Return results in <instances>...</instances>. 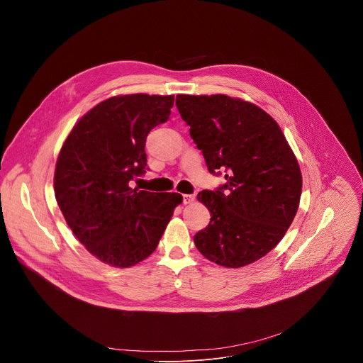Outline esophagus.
Returning a JSON list of instances; mask_svg holds the SVG:
<instances>
[{"label":"esophagus","instance_id":"obj_1","mask_svg":"<svg viewBox=\"0 0 363 363\" xmlns=\"http://www.w3.org/2000/svg\"><path fill=\"white\" fill-rule=\"evenodd\" d=\"M195 201V195H192V194H184L182 195V202L184 203H192Z\"/></svg>","mask_w":363,"mask_h":363}]
</instances>
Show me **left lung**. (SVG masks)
<instances>
[{
	"instance_id": "8db88e82",
	"label": "left lung",
	"mask_w": 363,
	"mask_h": 363,
	"mask_svg": "<svg viewBox=\"0 0 363 363\" xmlns=\"http://www.w3.org/2000/svg\"><path fill=\"white\" fill-rule=\"evenodd\" d=\"M177 108L213 175L227 182L198 194L211 221L194 235L198 251L230 269L257 262L290 227L301 195V174L276 121L225 94H178Z\"/></svg>"
}]
</instances>
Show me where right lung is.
<instances>
[{"label": "right lung", "mask_w": 363, "mask_h": 363, "mask_svg": "<svg viewBox=\"0 0 363 363\" xmlns=\"http://www.w3.org/2000/svg\"><path fill=\"white\" fill-rule=\"evenodd\" d=\"M174 96L111 97L89 111L67 136L55 192L79 241L100 262L130 267L149 257L182 202L177 192L132 189L146 169L147 133L169 119Z\"/></svg>", "instance_id": "right-lung-1"}]
</instances>
